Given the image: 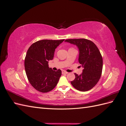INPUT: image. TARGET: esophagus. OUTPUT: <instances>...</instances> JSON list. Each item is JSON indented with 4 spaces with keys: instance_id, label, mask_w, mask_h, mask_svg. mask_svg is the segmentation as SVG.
Returning a JSON list of instances; mask_svg holds the SVG:
<instances>
[{
    "instance_id": "34e87169",
    "label": "esophagus",
    "mask_w": 126,
    "mask_h": 126,
    "mask_svg": "<svg viewBox=\"0 0 126 126\" xmlns=\"http://www.w3.org/2000/svg\"><path fill=\"white\" fill-rule=\"evenodd\" d=\"M68 73V72L64 71V70H62V74H67Z\"/></svg>"
}]
</instances>
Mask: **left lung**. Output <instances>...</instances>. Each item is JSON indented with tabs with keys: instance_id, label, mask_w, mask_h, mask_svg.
I'll return each instance as SVG.
<instances>
[{
	"instance_id": "left-lung-1",
	"label": "left lung",
	"mask_w": 126,
	"mask_h": 126,
	"mask_svg": "<svg viewBox=\"0 0 126 126\" xmlns=\"http://www.w3.org/2000/svg\"><path fill=\"white\" fill-rule=\"evenodd\" d=\"M64 41L77 47L78 62L83 68L82 74H75V79L71 81V85L81 91L92 89L99 80L102 70V58L98 48L93 42L83 38L69 39Z\"/></svg>"
}]
</instances>
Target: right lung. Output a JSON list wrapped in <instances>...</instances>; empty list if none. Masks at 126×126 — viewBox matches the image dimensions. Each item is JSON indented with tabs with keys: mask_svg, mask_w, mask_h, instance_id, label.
<instances>
[{
	"mask_svg": "<svg viewBox=\"0 0 126 126\" xmlns=\"http://www.w3.org/2000/svg\"><path fill=\"white\" fill-rule=\"evenodd\" d=\"M64 39L41 40L32 44L25 59L26 75L32 86L41 93L52 90L58 83L62 71L49 68L48 62L54 58L56 48Z\"/></svg>",
	"mask_w": 126,
	"mask_h": 126,
	"instance_id": "obj_1",
	"label": "right lung"
}]
</instances>
